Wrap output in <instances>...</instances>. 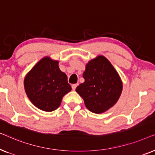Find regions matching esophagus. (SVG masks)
Listing matches in <instances>:
<instances>
[{
  "label": "esophagus",
  "mask_w": 155,
  "mask_h": 155,
  "mask_svg": "<svg viewBox=\"0 0 155 155\" xmlns=\"http://www.w3.org/2000/svg\"><path fill=\"white\" fill-rule=\"evenodd\" d=\"M78 83L72 84V89H73V90H75V89H76V87H77V86H78Z\"/></svg>",
  "instance_id": "esophagus-1"
}]
</instances>
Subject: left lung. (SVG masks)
<instances>
[{"label": "left lung", "mask_w": 155, "mask_h": 155, "mask_svg": "<svg viewBox=\"0 0 155 155\" xmlns=\"http://www.w3.org/2000/svg\"><path fill=\"white\" fill-rule=\"evenodd\" d=\"M84 82L76 88L89 111H107L116 104L121 94L123 82L116 70L104 56H97L86 64Z\"/></svg>", "instance_id": "1"}]
</instances>
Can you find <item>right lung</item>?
I'll return each mask as SVG.
<instances>
[{
  "mask_svg": "<svg viewBox=\"0 0 155 155\" xmlns=\"http://www.w3.org/2000/svg\"><path fill=\"white\" fill-rule=\"evenodd\" d=\"M59 62L49 56L42 58L25 76V92L31 102L41 111L51 112L61 105L63 96L72 88Z\"/></svg>",
  "mask_w": 155,
  "mask_h": 155,
  "instance_id": "obj_1",
  "label": "right lung"
}]
</instances>
